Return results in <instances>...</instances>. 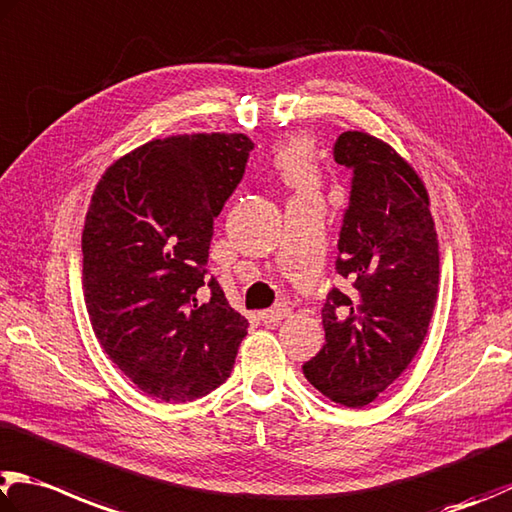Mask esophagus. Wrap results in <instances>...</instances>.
I'll list each match as a JSON object with an SVG mask.
<instances>
[{
	"label": "esophagus",
	"instance_id": "esophagus-1",
	"mask_svg": "<svg viewBox=\"0 0 512 512\" xmlns=\"http://www.w3.org/2000/svg\"><path fill=\"white\" fill-rule=\"evenodd\" d=\"M288 313H291L288 304H277V306H273V309H266V311L259 313V320H262L264 324H277V322H282L284 318H288Z\"/></svg>",
	"mask_w": 512,
	"mask_h": 512
}]
</instances>
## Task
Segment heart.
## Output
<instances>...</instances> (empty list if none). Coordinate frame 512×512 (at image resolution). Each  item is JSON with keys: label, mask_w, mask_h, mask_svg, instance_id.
I'll use <instances>...</instances> for the list:
<instances>
[{"label": "heart", "mask_w": 512, "mask_h": 512, "mask_svg": "<svg viewBox=\"0 0 512 512\" xmlns=\"http://www.w3.org/2000/svg\"><path fill=\"white\" fill-rule=\"evenodd\" d=\"M273 165L286 185L297 194H318L320 174L313 161L309 141L304 138H291L275 150Z\"/></svg>", "instance_id": "1"}]
</instances>
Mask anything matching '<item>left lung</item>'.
<instances>
[{
    "mask_svg": "<svg viewBox=\"0 0 512 512\" xmlns=\"http://www.w3.org/2000/svg\"><path fill=\"white\" fill-rule=\"evenodd\" d=\"M333 159L351 170L333 288L322 309L324 347L304 376L331 401L365 407L403 374L421 349L439 297V239L430 197L392 145L345 132Z\"/></svg>",
    "mask_w": 512,
    "mask_h": 512,
    "instance_id": "1",
    "label": "left lung"
}]
</instances>
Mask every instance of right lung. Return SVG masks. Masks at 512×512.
I'll list each match as a JSON object with an SVG mask.
<instances>
[{
	"instance_id": "add662e5",
	"label": "right lung",
	"mask_w": 512,
	"mask_h": 512,
	"mask_svg": "<svg viewBox=\"0 0 512 512\" xmlns=\"http://www.w3.org/2000/svg\"><path fill=\"white\" fill-rule=\"evenodd\" d=\"M250 150L246 134L156 138L109 165L91 197L82 230L91 327L111 362L165 403L224 385L248 333L206 264Z\"/></svg>"
}]
</instances>
